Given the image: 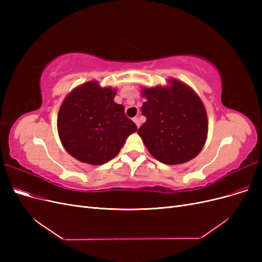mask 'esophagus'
I'll return each mask as SVG.
<instances>
[{
    "mask_svg": "<svg viewBox=\"0 0 262 262\" xmlns=\"http://www.w3.org/2000/svg\"><path fill=\"white\" fill-rule=\"evenodd\" d=\"M133 121H134V123L137 124V126L139 128V126L141 125V122H140V119L138 118V117H136V118H133Z\"/></svg>",
    "mask_w": 262,
    "mask_h": 262,
    "instance_id": "1",
    "label": "esophagus"
}]
</instances>
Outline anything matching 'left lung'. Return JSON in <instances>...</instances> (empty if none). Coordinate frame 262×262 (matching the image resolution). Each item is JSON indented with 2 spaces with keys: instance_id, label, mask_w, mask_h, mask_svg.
<instances>
[{
  "instance_id": "8db88e82",
  "label": "left lung",
  "mask_w": 262,
  "mask_h": 262,
  "mask_svg": "<svg viewBox=\"0 0 262 262\" xmlns=\"http://www.w3.org/2000/svg\"><path fill=\"white\" fill-rule=\"evenodd\" d=\"M169 86L143 89L142 105L145 123L138 130L148 152L157 161L178 165L201 152L208 134V117L200 97L177 80Z\"/></svg>"
}]
</instances>
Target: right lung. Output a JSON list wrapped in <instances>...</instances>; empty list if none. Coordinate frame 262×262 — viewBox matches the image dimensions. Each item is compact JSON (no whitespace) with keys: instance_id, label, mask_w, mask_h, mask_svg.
<instances>
[{"instance_id":"right-lung-1","label":"right lung","mask_w":262,"mask_h":262,"mask_svg":"<svg viewBox=\"0 0 262 262\" xmlns=\"http://www.w3.org/2000/svg\"><path fill=\"white\" fill-rule=\"evenodd\" d=\"M116 90L101 89L96 81L80 85L63 100L58 132L67 152L77 161L101 165L120 152L130 134L138 130L116 104Z\"/></svg>"}]
</instances>
